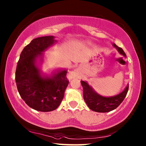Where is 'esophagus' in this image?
Returning <instances> with one entry per match:
<instances>
[{
    "label": "esophagus",
    "mask_w": 146,
    "mask_h": 146,
    "mask_svg": "<svg viewBox=\"0 0 146 146\" xmlns=\"http://www.w3.org/2000/svg\"><path fill=\"white\" fill-rule=\"evenodd\" d=\"M78 76V72L77 70H73L71 71V72L69 73V75H68V78L69 79H73L76 77H77Z\"/></svg>",
    "instance_id": "esophagus-1"
}]
</instances>
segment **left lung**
<instances>
[{"label":"left lung","instance_id":"obj_1","mask_svg":"<svg viewBox=\"0 0 146 146\" xmlns=\"http://www.w3.org/2000/svg\"><path fill=\"white\" fill-rule=\"evenodd\" d=\"M112 46L117 49L121 55L126 57V54L121 48L117 46L115 43H113ZM80 82L83 87V96L85 102L90 109L97 112H108L115 109L125 98L129 88L128 84L120 93L115 96L106 97L97 93L87 82Z\"/></svg>","mask_w":146,"mask_h":146}]
</instances>
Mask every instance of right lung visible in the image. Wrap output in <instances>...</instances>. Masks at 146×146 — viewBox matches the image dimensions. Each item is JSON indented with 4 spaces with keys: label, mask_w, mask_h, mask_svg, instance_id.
I'll return each instance as SVG.
<instances>
[{
    "label": "right lung",
    "mask_w": 146,
    "mask_h": 146,
    "mask_svg": "<svg viewBox=\"0 0 146 146\" xmlns=\"http://www.w3.org/2000/svg\"><path fill=\"white\" fill-rule=\"evenodd\" d=\"M57 42L54 36L34 39L22 50L17 66L15 80L20 96L31 108L40 112L59 107L69 83L67 70L57 69L48 75L39 67L38 63L43 62L44 52Z\"/></svg>",
    "instance_id": "1"
}]
</instances>
